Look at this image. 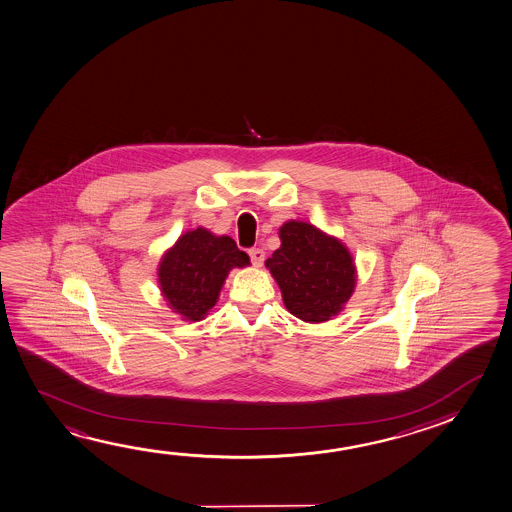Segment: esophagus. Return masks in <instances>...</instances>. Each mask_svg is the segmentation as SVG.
Listing matches in <instances>:
<instances>
[{
	"mask_svg": "<svg viewBox=\"0 0 512 512\" xmlns=\"http://www.w3.org/2000/svg\"><path fill=\"white\" fill-rule=\"evenodd\" d=\"M250 259H252L253 266H262V262H264V257H266V253H264V250H260V248H252L250 250Z\"/></svg>",
	"mask_w": 512,
	"mask_h": 512,
	"instance_id": "obj_1",
	"label": "esophagus"
}]
</instances>
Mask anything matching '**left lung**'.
Masks as SVG:
<instances>
[{
	"label": "left lung",
	"mask_w": 512,
	"mask_h": 512,
	"mask_svg": "<svg viewBox=\"0 0 512 512\" xmlns=\"http://www.w3.org/2000/svg\"><path fill=\"white\" fill-rule=\"evenodd\" d=\"M280 248L266 260L285 309L307 323L337 316L357 282L352 255L339 239L303 221L280 227Z\"/></svg>",
	"instance_id": "obj_1"
}]
</instances>
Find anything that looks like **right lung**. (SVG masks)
I'll use <instances>...</instances> for the list:
<instances>
[{
  "label": "right lung",
  "mask_w": 512,
  "mask_h": 512,
  "mask_svg": "<svg viewBox=\"0 0 512 512\" xmlns=\"http://www.w3.org/2000/svg\"><path fill=\"white\" fill-rule=\"evenodd\" d=\"M248 264L250 257L232 237L202 227L189 230L160 259V291L182 319L200 321L218 302L230 269Z\"/></svg>",
  "instance_id": "right-lung-1"
}]
</instances>
